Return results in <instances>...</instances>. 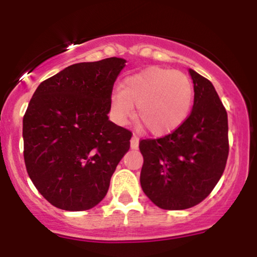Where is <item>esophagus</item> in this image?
<instances>
[{
	"instance_id": "esophagus-1",
	"label": "esophagus",
	"mask_w": 257,
	"mask_h": 257,
	"mask_svg": "<svg viewBox=\"0 0 257 257\" xmlns=\"http://www.w3.org/2000/svg\"><path fill=\"white\" fill-rule=\"evenodd\" d=\"M131 147L133 150H138L139 147V138L137 135H133L132 140H131Z\"/></svg>"
}]
</instances>
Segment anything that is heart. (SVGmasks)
<instances>
[{"mask_svg": "<svg viewBox=\"0 0 257 257\" xmlns=\"http://www.w3.org/2000/svg\"><path fill=\"white\" fill-rule=\"evenodd\" d=\"M193 85L184 73L162 67H149L126 76L120 88L112 91V118L126 124L135 116L153 135H166L178 129L190 114Z\"/></svg>", "mask_w": 257, "mask_h": 257, "instance_id": "heart-1", "label": "heart"}]
</instances>
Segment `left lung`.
Returning a JSON list of instances; mask_svg holds the SVG:
<instances>
[{
	"label": "left lung",
	"instance_id": "1",
	"mask_svg": "<svg viewBox=\"0 0 257 257\" xmlns=\"http://www.w3.org/2000/svg\"><path fill=\"white\" fill-rule=\"evenodd\" d=\"M194 101L188 118L172 134L141 140L140 184L161 209L184 210L205 199L225 170L228 157L227 112L213 83L188 69Z\"/></svg>",
	"mask_w": 257,
	"mask_h": 257
}]
</instances>
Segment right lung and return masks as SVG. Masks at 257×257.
<instances>
[{"mask_svg": "<svg viewBox=\"0 0 257 257\" xmlns=\"http://www.w3.org/2000/svg\"><path fill=\"white\" fill-rule=\"evenodd\" d=\"M126 60L79 63L37 87L23 118L26 170L52 205H98L131 147L132 133L108 119L113 84Z\"/></svg>", "mask_w": 257, "mask_h": 257, "instance_id": "obj_1", "label": "right lung"}]
</instances>
